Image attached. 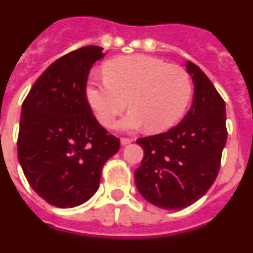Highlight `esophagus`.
<instances>
[{"mask_svg": "<svg viewBox=\"0 0 253 253\" xmlns=\"http://www.w3.org/2000/svg\"><path fill=\"white\" fill-rule=\"evenodd\" d=\"M132 141L133 140L128 139V137H122V139H121V144H122V145H128V144H131Z\"/></svg>", "mask_w": 253, "mask_h": 253, "instance_id": "esophagus-1", "label": "esophagus"}]
</instances>
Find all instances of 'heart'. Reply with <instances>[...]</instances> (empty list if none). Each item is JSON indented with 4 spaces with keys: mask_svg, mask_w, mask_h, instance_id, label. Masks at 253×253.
<instances>
[{
    "mask_svg": "<svg viewBox=\"0 0 253 253\" xmlns=\"http://www.w3.org/2000/svg\"><path fill=\"white\" fill-rule=\"evenodd\" d=\"M104 76L86 86L87 103L104 127L112 126L128 104L130 113L118 123V130L135 132L146 127L150 132H162L181 120L192 100L188 72L161 59L146 55L117 58L105 64Z\"/></svg>",
    "mask_w": 253,
    "mask_h": 253,
    "instance_id": "obj_1",
    "label": "heart"
}]
</instances>
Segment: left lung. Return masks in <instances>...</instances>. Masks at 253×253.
Returning <instances> with one entry per match:
<instances>
[{
    "mask_svg": "<svg viewBox=\"0 0 253 253\" xmlns=\"http://www.w3.org/2000/svg\"><path fill=\"white\" fill-rule=\"evenodd\" d=\"M194 84L192 107L167 132L136 140L144 149L135 169L139 193L163 210H181L207 193L226 144L225 101L198 65L186 61Z\"/></svg>",
    "mask_w": 253,
    "mask_h": 253,
    "instance_id": "1",
    "label": "left lung"
}]
</instances>
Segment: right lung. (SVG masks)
<instances>
[{"instance_id": "obj_1", "label": "right lung", "mask_w": 253, "mask_h": 253, "mask_svg": "<svg viewBox=\"0 0 253 253\" xmlns=\"http://www.w3.org/2000/svg\"><path fill=\"white\" fill-rule=\"evenodd\" d=\"M104 55L100 46H86L61 56L22 105L19 162L32 189L59 209L88 201L104 163L120 149V139L97 122L86 99L90 69Z\"/></svg>"}]
</instances>
